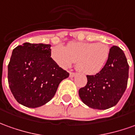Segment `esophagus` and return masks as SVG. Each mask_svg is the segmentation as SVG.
I'll return each mask as SVG.
<instances>
[{"mask_svg":"<svg viewBox=\"0 0 135 135\" xmlns=\"http://www.w3.org/2000/svg\"><path fill=\"white\" fill-rule=\"evenodd\" d=\"M75 76H76V73H72V72L70 73V78H73V77H74Z\"/></svg>","mask_w":135,"mask_h":135,"instance_id":"esophagus-1","label":"esophagus"}]
</instances>
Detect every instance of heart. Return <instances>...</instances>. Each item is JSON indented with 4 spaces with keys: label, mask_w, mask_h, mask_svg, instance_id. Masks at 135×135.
<instances>
[{
    "label": "heart",
    "mask_w": 135,
    "mask_h": 135,
    "mask_svg": "<svg viewBox=\"0 0 135 135\" xmlns=\"http://www.w3.org/2000/svg\"><path fill=\"white\" fill-rule=\"evenodd\" d=\"M51 55L62 68H67L77 61V68L87 75H95L104 68L109 58V48L107 45L96 42H69L65 47L54 46Z\"/></svg>",
    "instance_id": "heart-1"
}]
</instances>
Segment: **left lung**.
Returning a JSON list of instances; mask_svg holds the SVG:
<instances>
[{"instance_id": "8db88e82", "label": "left lung", "mask_w": 135, "mask_h": 135, "mask_svg": "<svg viewBox=\"0 0 135 135\" xmlns=\"http://www.w3.org/2000/svg\"><path fill=\"white\" fill-rule=\"evenodd\" d=\"M87 78L86 86L79 90L84 104L95 109L115 106L126 90L129 78V65L123 51L118 46H112L104 68Z\"/></svg>"}]
</instances>
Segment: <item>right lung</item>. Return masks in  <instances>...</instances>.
<instances>
[{
    "instance_id": "1",
    "label": "right lung",
    "mask_w": 135,
    "mask_h": 135,
    "mask_svg": "<svg viewBox=\"0 0 135 135\" xmlns=\"http://www.w3.org/2000/svg\"><path fill=\"white\" fill-rule=\"evenodd\" d=\"M51 45L25 42L13 50L8 65V81L17 101L36 108L56 94L59 84L69 76L51 57Z\"/></svg>"
}]
</instances>
